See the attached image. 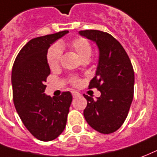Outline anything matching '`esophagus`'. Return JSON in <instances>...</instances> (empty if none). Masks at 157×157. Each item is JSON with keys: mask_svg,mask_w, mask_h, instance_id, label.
I'll return each mask as SVG.
<instances>
[{"mask_svg": "<svg viewBox=\"0 0 157 157\" xmlns=\"http://www.w3.org/2000/svg\"><path fill=\"white\" fill-rule=\"evenodd\" d=\"M72 94H73V97H74V98H76V97L80 95L79 93L77 92V91H73V92H72Z\"/></svg>", "mask_w": 157, "mask_h": 157, "instance_id": "1", "label": "esophagus"}]
</instances>
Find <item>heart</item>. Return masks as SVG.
<instances>
[{
	"label": "heart",
	"instance_id": "obj_1",
	"mask_svg": "<svg viewBox=\"0 0 157 157\" xmlns=\"http://www.w3.org/2000/svg\"><path fill=\"white\" fill-rule=\"evenodd\" d=\"M65 46H66L65 43H61L59 48L52 47L48 50V52L47 55V61L51 68H55L58 66L62 54L60 48H63ZM68 47L77 53L78 56L81 58V60H84V59L89 60V58L91 56V52H92L91 45L90 42L83 37L75 38L68 44ZM70 82L74 86H78L80 84V80L77 78H71Z\"/></svg>",
	"mask_w": 157,
	"mask_h": 157
}]
</instances>
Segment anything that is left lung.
Listing matches in <instances>:
<instances>
[{
	"label": "left lung",
	"instance_id": "obj_1",
	"mask_svg": "<svg viewBox=\"0 0 157 157\" xmlns=\"http://www.w3.org/2000/svg\"><path fill=\"white\" fill-rule=\"evenodd\" d=\"M99 48V61L90 88L101 93L97 99L83 94L87 106L83 115L94 130L102 134L115 132L125 121L133 100L135 74L126 52L114 36L98 30L78 32Z\"/></svg>",
	"mask_w": 157,
	"mask_h": 157
}]
</instances>
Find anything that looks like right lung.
Segmentation results:
<instances>
[{"mask_svg":"<svg viewBox=\"0 0 157 157\" xmlns=\"http://www.w3.org/2000/svg\"><path fill=\"white\" fill-rule=\"evenodd\" d=\"M68 31L30 40L21 48L11 73L15 107L24 125L36 139L50 141L64 130L73 96L63 92L59 97L47 95L44 83L51 71L48 50Z\"/></svg>","mask_w":157,"mask_h":157,"instance_id":"obj_1","label":"right lung"}]
</instances>
